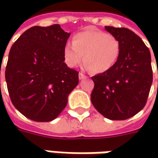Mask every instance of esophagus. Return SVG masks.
<instances>
[{"mask_svg": "<svg viewBox=\"0 0 158 158\" xmlns=\"http://www.w3.org/2000/svg\"><path fill=\"white\" fill-rule=\"evenodd\" d=\"M79 77H80L81 79H84V78H85L86 76H85V75H84V74H83L82 72H81V73H79Z\"/></svg>", "mask_w": 158, "mask_h": 158, "instance_id": "obj_1", "label": "esophagus"}]
</instances>
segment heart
<instances>
[{"instance_id": "1", "label": "heart", "mask_w": 158, "mask_h": 158, "mask_svg": "<svg viewBox=\"0 0 158 158\" xmlns=\"http://www.w3.org/2000/svg\"><path fill=\"white\" fill-rule=\"evenodd\" d=\"M87 39L92 45L98 47H103L108 45L107 37L104 33H101L96 30H89L87 33Z\"/></svg>"}]
</instances>
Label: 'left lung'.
Here are the masks:
<instances>
[{
	"label": "left lung",
	"instance_id": "1",
	"mask_svg": "<svg viewBox=\"0 0 158 158\" xmlns=\"http://www.w3.org/2000/svg\"><path fill=\"white\" fill-rule=\"evenodd\" d=\"M69 36L59 24L33 26L11 46L5 71L7 87L12 104L26 118L53 120L78 84V72L64 62Z\"/></svg>",
	"mask_w": 158,
	"mask_h": 158
}]
</instances>
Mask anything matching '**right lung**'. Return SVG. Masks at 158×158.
<instances>
[{
  "label": "right lung",
  "instance_id": "obj_1",
  "mask_svg": "<svg viewBox=\"0 0 158 158\" xmlns=\"http://www.w3.org/2000/svg\"><path fill=\"white\" fill-rule=\"evenodd\" d=\"M118 41L117 61L106 72L92 77L91 102L104 117L124 120L146 105L152 83L150 52L143 41L135 45L123 28H106Z\"/></svg>",
  "mask_w": 158,
  "mask_h": 158
}]
</instances>
